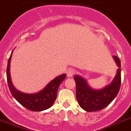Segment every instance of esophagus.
<instances>
[{
    "label": "esophagus",
    "mask_w": 131,
    "mask_h": 131,
    "mask_svg": "<svg viewBox=\"0 0 131 131\" xmlns=\"http://www.w3.org/2000/svg\"><path fill=\"white\" fill-rule=\"evenodd\" d=\"M75 74V71L73 69H69L67 71V75L68 77H72Z\"/></svg>",
    "instance_id": "1"
}]
</instances>
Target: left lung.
Here are the masks:
<instances>
[{
  "instance_id": "obj_1",
  "label": "left lung",
  "mask_w": 131,
  "mask_h": 131,
  "mask_svg": "<svg viewBox=\"0 0 131 131\" xmlns=\"http://www.w3.org/2000/svg\"><path fill=\"white\" fill-rule=\"evenodd\" d=\"M114 58L118 69L112 82L100 90H92L85 80L78 75L74 77L76 83V97L79 106L88 112L101 110L113 101L118 93L121 85V63L117 56Z\"/></svg>"
}]
</instances>
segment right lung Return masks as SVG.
<instances>
[{"label":"right lung","instance_id":"right-lung-1","mask_svg":"<svg viewBox=\"0 0 131 131\" xmlns=\"http://www.w3.org/2000/svg\"><path fill=\"white\" fill-rule=\"evenodd\" d=\"M13 53V52H12ZM10 54L8 58L7 69V79L8 88L13 96L18 102L31 111L40 112L47 110L52 106L57 96V90L66 78V75L63 74L57 77L49 83L45 88L41 91L34 94H27L17 91L13 85L10 76V62L11 59Z\"/></svg>","mask_w":131,"mask_h":131}]
</instances>
